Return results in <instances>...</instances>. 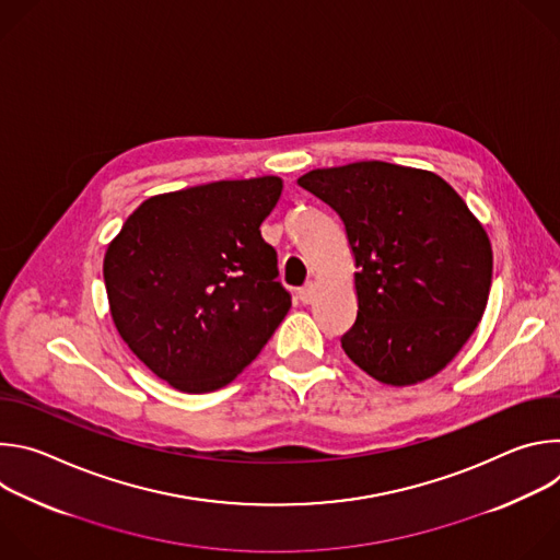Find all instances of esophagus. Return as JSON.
<instances>
[{
	"label": "esophagus",
	"instance_id": "esophagus-1",
	"mask_svg": "<svg viewBox=\"0 0 560 560\" xmlns=\"http://www.w3.org/2000/svg\"><path fill=\"white\" fill-rule=\"evenodd\" d=\"M299 299H301V303H312V299H314V283H305L303 288H299Z\"/></svg>",
	"mask_w": 560,
	"mask_h": 560
}]
</instances>
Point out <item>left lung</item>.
I'll return each mask as SVG.
<instances>
[{
  "mask_svg": "<svg viewBox=\"0 0 560 560\" xmlns=\"http://www.w3.org/2000/svg\"><path fill=\"white\" fill-rule=\"evenodd\" d=\"M299 186L337 210L359 268L346 354L385 385L441 372L488 305L492 246L481 221L439 175L385 162L310 171Z\"/></svg>",
  "mask_w": 560,
  "mask_h": 560,
  "instance_id": "8db88e82",
  "label": "left lung"
}]
</instances>
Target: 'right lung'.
Returning <instances> with one entry per match:
<instances>
[{
	"mask_svg": "<svg viewBox=\"0 0 560 560\" xmlns=\"http://www.w3.org/2000/svg\"><path fill=\"white\" fill-rule=\"evenodd\" d=\"M279 177L212 182L145 199L104 257L117 332L159 378L188 394L228 385L292 301L259 225Z\"/></svg>",
	"mask_w": 560,
	"mask_h": 560,
	"instance_id": "right-lung-1",
	"label": "right lung"
}]
</instances>
